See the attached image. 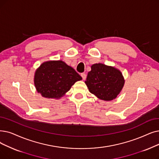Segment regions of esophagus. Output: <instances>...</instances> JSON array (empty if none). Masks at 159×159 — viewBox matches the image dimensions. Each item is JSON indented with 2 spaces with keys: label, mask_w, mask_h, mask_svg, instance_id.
Masks as SVG:
<instances>
[{
  "label": "esophagus",
  "mask_w": 159,
  "mask_h": 159,
  "mask_svg": "<svg viewBox=\"0 0 159 159\" xmlns=\"http://www.w3.org/2000/svg\"><path fill=\"white\" fill-rule=\"evenodd\" d=\"M81 77H82V79L83 80H85L86 79V75L85 74V73H81Z\"/></svg>",
  "instance_id": "34e87169"
}]
</instances>
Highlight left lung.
<instances>
[{"mask_svg": "<svg viewBox=\"0 0 159 159\" xmlns=\"http://www.w3.org/2000/svg\"><path fill=\"white\" fill-rule=\"evenodd\" d=\"M85 84L89 92L97 98L110 101L120 93L125 84V79L118 69L98 63L91 66Z\"/></svg>", "mask_w": 159, "mask_h": 159, "instance_id": "1", "label": "left lung"}]
</instances>
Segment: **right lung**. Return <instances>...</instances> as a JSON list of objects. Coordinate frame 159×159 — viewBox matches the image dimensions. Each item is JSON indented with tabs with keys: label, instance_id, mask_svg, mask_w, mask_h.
Instances as JSON below:
<instances>
[{
	"label": "right lung",
	"instance_id": "add662e5",
	"mask_svg": "<svg viewBox=\"0 0 159 159\" xmlns=\"http://www.w3.org/2000/svg\"><path fill=\"white\" fill-rule=\"evenodd\" d=\"M82 79L73 67L62 60H50L41 64L36 70L34 82L36 91L43 98L58 99Z\"/></svg>",
	"mask_w": 159,
	"mask_h": 159
}]
</instances>
